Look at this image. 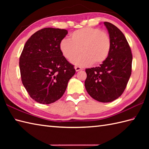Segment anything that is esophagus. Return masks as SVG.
Masks as SVG:
<instances>
[{
  "instance_id": "34e87169",
  "label": "esophagus",
  "mask_w": 149,
  "mask_h": 149,
  "mask_svg": "<svg viewBox=\"0 0 149 149\" xmlns=\"http://www.w3.org/2000/svg\"><path fill=\"white\" fill-rule=\"evenodd\" d=\"M75 70H76V72H78V71H80V70H82V68L80 67V66H76L75 67Z\"/></svg>"
}]
</instances>
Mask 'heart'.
Wrapping results in <instances>:
<instances>
[{"label": "heart", "mask_w": 149, "mask_h": 149, "mask_svg": "<svg viewBox=\"0 0 149 149\" xmlns=\"http://www.w3.org/2000/svg\"><path fill=\"white\" fill-rule=\"evenodd\" d=\"M111 41L108 34L93 27H84L73 32L70 40L63 39L59 48L65 58L75 65L84 66L98 65L105 61L109 55Z\"/></svg>", "instance_id": "b5f03b06"}]
</instances>
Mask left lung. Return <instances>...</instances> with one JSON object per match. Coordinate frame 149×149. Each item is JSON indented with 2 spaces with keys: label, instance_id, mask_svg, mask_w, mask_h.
<instances>
[{
  "label": "left lung",
  "instance_id": "1",
  "mask_svg": "<svg viewBox=\"0 0 149 149\" xmlns=\"http://www.w3.org/2000/svg\"><path fill=\"white\" fill-rule=\"evenodd\" d=\"M104 24L111 41L109 55L99 66L86 69L84 85L93 99L109 102L121 96L125 89L131 75L132 55L122 31L109 22Z\"/></svg>",
  "mask_w": 149,
  "mask_h": 149
}]
</instances>
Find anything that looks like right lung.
I'll list each match as a JSON object with an SVG mask.
<instances>
[{"mask_svg": "<svg viewBox=\"0 0 149 149\" xmlns=\"http://www.w3.org/2000/svg\"><path fill=\"white\" fill-rule=\"evenodd\" d=\"M67 34L66 29L44 28L28 39L22 52L19 66L22 84L30 97L40 104L59 100L75 73L74 65L59 48Z\"/></svg>", "mask_w": 149, "mask_h": 149, "instance_id": "1", "label": "right lung"}]
</instances>
